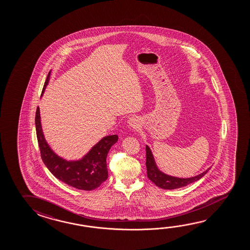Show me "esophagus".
I'll return each mask as SVG.
<instances>
[{"mask_svg":"<svg viewBox=\"0 0 250 250\" xmlns=\"http://www.w3.org/2000/svg\"><path fill=\"white\" fill-rule=\"evenodd\" d=\"M128 123H129V125L133 129H137L139 127V120L136 117H131V119H129Z\"/></svg>","mask_w":250,"mask_h":250,"instance_id":"34e87169","label":"esophagus"}]
</instances>
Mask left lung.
I'll list each match as a JSON object with an SVG mask.
<instances>
[{
	"label": "left lung",
	"mask_w": 250,
	"mask_h": 250,
	"mask_svg": "<svg viewBox=\"0 0 250 250\" xmlns=\"http://www.w3.org/2000/svg\"><path fill=\"white\" fill-rule=\"evenodd\" d=\"M146 170H147V177L149 180L152 181L154 184L159 187L160 188L163 189H176L180 188L182 187H186L188 185L191 184L192 182H195L197 180H200L201 178L204 176L207 172H208L206 170L204 172L192 178L188 179H182V178H177V177L169 176L167 174H165L157 167L155 161L153 159V156L151 153V149L146 146Z\"/></svg>",
	"instance_id": "left-lung-1"
}]
</instances>
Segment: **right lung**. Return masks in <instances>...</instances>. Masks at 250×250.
<instances>
[{
    "instance_id": "right-lung-1",
    "label": "right lung",
    "mask_w": 250,
    "mask_h": 250,
    "mask_svg": "<svg viewBox=\"0 0 250 250\" xmlns=\"http://www.w3.org/2000/svg\"><path fill=\"white\" fill-rule=\"evenodd\" d=\"M49 75L50 71L44 83L42 95L49 83ZM36 129L42 160L57 179L75 188L85 191L99 188L107 180V154L111 146L118 141L119 136H106L91 148L82 160L67 161L55 154L46 142L42 130L39 107H37L36 111Z\"/></svg>"
}]
</instances>
